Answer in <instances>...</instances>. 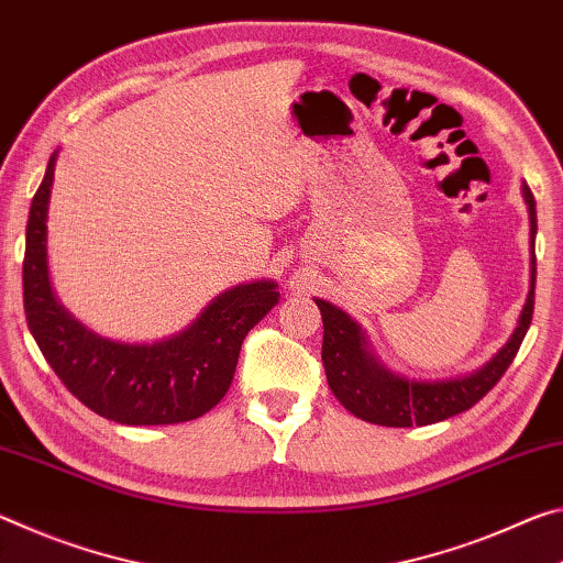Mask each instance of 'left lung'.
Returning a JSON list of instances; mask_svg holds the SVG:
<instances>
[{
	"label": "left lung",
	"mask_w": 563,
	"mask_h": 563,
	"mask_svg": "<svg viewBox=\"0 0 563 563\" xmlns=\"http://www.w3.org/2000/svg\"><path fill=\"white\" fill-rule=\"evenodd\" d=\"M523 199L529 207L531 221V289L519 327L509 342L489 364L478 372L449 382H409L394 376L376 358L366 352V339L342 309L329 301L317 299L324 319V344H321V362H324L329 389L354 417L379 423V427H427V423L444 421L472 409L478 399L489 394L506 368L511 366L516 352L527 336L533 317V287H537V201L531 189L523 184Z\"/></svg>",
	"instance_id": "8db88e82"
}]
</instances>
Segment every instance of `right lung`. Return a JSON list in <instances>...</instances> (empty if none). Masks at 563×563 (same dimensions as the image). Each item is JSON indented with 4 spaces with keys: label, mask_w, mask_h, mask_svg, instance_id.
Here are the masks:
<instances>
[{
    "label": "right lung",
    "mask_w": 563,
    "mask_h": 563,
    "mask_svg": "<svg viewBox=\"0 0 563 563\" xmlns=\"http://www.w3.org/2000/svg\"><path fill=\"white\" fill-rule=\"evenodd\" d=\"M54 159L32 199L22 264L26 327L62 384L95 413L129 427L199 419L234 379L244 336L279 301L274 282L234 287L179 336L119 344L91 334L54 299L47 274V205Z\"/></svg>",
    "instance_id": "add662e5"
}]
</instances>
